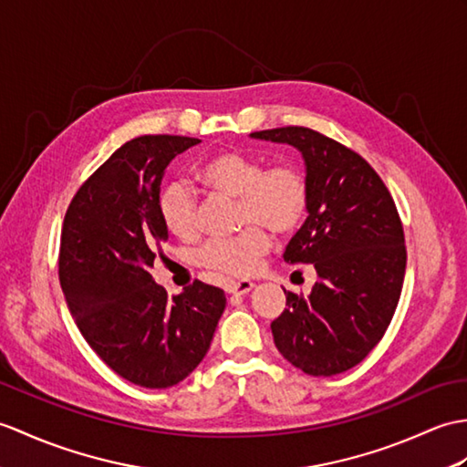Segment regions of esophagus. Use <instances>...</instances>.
Listing matches in <instances>:
<instances>
[{
    "instance_id": "esophagus-1",
    "label": "esophagus",
    "mask_w": 467,
    "mask_h": 467,
    "mask_svg": "<svg viewBox=\"0 0 467 467\" xmlns=\"http://www.w3.org/2000/svg\"><path fill=\"white\" fill-rule=\"evenodd\" d=\"M254 288V283H251V280H236V283H229L226 285V292L229 295H248Z\"/></svg>"
}]
</instances>
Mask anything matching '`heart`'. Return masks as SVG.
I'll return each instance as SVG.
<instances>
[{
    "mask_svg": "<svg viewBox=\"0 0 467 467\" xmlns=\"http://www.w3.org/2000/svg\"><path fill=\"white\" fill-rule=\"evenodd\" d=\"M197 179L204 187L238 199L241 223L253 224L231 238H211L197 251L199 265L224 276L254 273L260 256L268 251V236L260 225L278 236L290 234L298 229L308 209L306 181L295 167L265 169L263 161L241 150L207 157L197 167ZM157 207L172 234L191 236L197 229V197L187 182L162 184Z\"/></svg>",
    "mask_w": 467,
    "mask_h": 467,
    "instance_id": "obj_1",
    "label": "heart"
}]
</instances>
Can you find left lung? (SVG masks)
Returning a JSON list of instances; mask_svg holds the SVG:
<instances>
[{
  "label": "left lung",
  "instance_id": "8db88e82",
  "mask_svg": "<svg viewBox=\"0 0 467 467\" xmlns=\"http://www.w3.org/2000/svg\"><path fill=\"white\" fill-rule=\"evenodd\" d=\"M251 139L295 147L305 161L308 209L285 251L310 263L308 296L285 290L286 308L270 324L278 352L310 376L360 364L380 342L406 275L404 229L386 184L354 150L306 127H280Z\"/></svg>",
  "mask_w": 467,
  "mask_h": 467
}]
</instances>
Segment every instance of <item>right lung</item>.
Segmentation results:
<instances>
[{
  "mask_svg": "<svg viewBox=\"0 0 467 467\" xmlns=\"http://www.w3.org/2000/svg\"><path fill=\"white\" fill-rule=\"evenodd\" d=\"M179 135L127 140L75 194L63 221L59 280L87 344L125 380L171 388L211 348L226 298L194 280L167 296L149 270L169 238L157 199L169 162L199 145Z\"/></svg>",
  "mask_w": 467,
  "mask_h": 467,
  "instance_id": "obj_1",
  "label": "right lung"
}]
</instances>
